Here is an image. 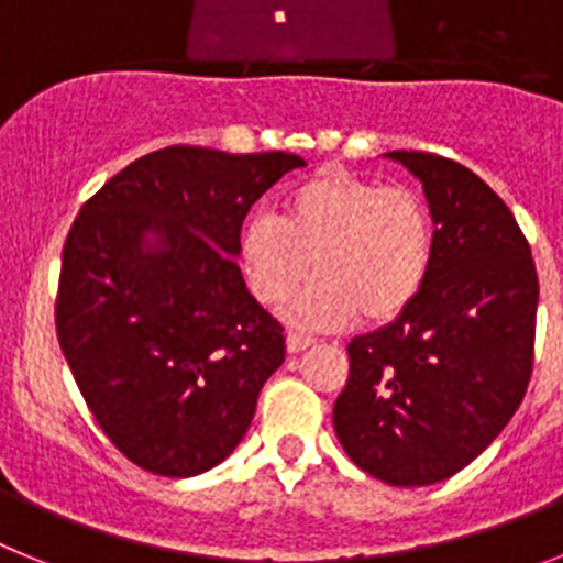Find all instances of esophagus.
<instances>
[{"mask_svg":"<svg viewBox=\"0 0 563 563\" xmlns=\"http://www.w3.org/2000/svg\"><path fill=\"white\" fill-rule=\"evenodd\" d=\"M312 338H307V335H298V332H290V335H287V352H292V355H296V352H305L307 346H312Z\"/></svg>","mask_w":563,"mask_h":563,"instance_id":"esophagus-1","label":"esophagus"}]
</instances>
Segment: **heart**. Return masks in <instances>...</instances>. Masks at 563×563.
<instances>
[{"mask_svg": "<svg viewBox=\"0 0 563 563\" xmlns=\"http://www.w3.org/2000/svg\"><path fill=\"white\" fill-rule=\"evenodd\" d=\"M434 251V217L420 191L341 168L292 186L276 220L253 217L239 236V265L262 305H287L316 271L290 307L305 330H335L357 316L395 321L420 298Z\"/></svg>", "mask_w": 563, "mask_h": 563, "instance_id": "1", "label": "heart"}]
</instances>
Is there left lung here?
I'll return each instance as SVG.
<instances>
[{
    "label": "left lung",
    "mask_w": 563,
    "mask_h": 563,
    "mask_svg": "<svg viewBox=\"0 0 563 563\" xmlns=\"http://www.w3.org/2000/svg\"><path fill=\"white\" fill-rule=\"evenodd\" d=\"M437 228L429 282L391 324L352 338L332 422L361 471L397 487L449 479L499 437L533 372L539 276L525 233L471 168L389 152Z\"/></svg>",
    "instance_id": "1"
}]
</instances>
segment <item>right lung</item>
<instances>
[{
	"instance_id": "1",
	"label": "right lung",
	"mask_w": 563,
	"mask_h": 563,
	"mask_svg": "<svg viewBox=\"0 0 563 563\" xmlns=\"http://www.w3.org/2000/svg\"><path fill=\"white\" fill-rule=\"evenodd\" d=\"M298 154L168 146L84 202L62 253L56 332L126 460L161 476L220 465L285 363V327L236 265L253 202Z\"/></svg>"
}]
</instances>
